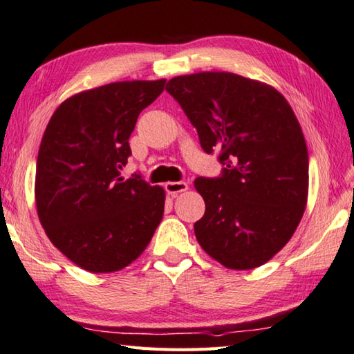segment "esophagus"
Instances as JSON below:
<instances>
[{"mask_svg": "<svg viewBox=\"0 0 354 354\" xmlns=\"http://www.w3.org/2000/svg\"><path fill=\"white\" fill-rule=\"evenodd\" d=\"M164 187H165V192H167L169 195L173 198L178 196L179 193L189 190V184L183 183V181H169V183H165Z\"/></svg>", "mask_w": 354, "mask_h": 354, "instance_id": "34e87169", "label": "esophagus"}]
</instances>
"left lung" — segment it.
Returning a JSON list of instances; mask_svg holds the SVG:
<instances>
[{"instance_id":"1","label":"left lung","mask_w":354,"mask_h":354,"mask_svg":"<svg viewBox=\"0 0 354 354\" xmlns=\"http://www.w3.org/2000/svg\"><path fill=\"white\" fill-rule=\"evenodd\" d=\"M165 90L207 153L223 151V176L195 181L205 203L199 245L232 270L266 264L292 239L308 198V150L293 109L274 87L232 72L175 76Z\"/></svg>"}]
</instances>
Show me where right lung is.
<instances>
[{"label":"right lung","instance_id":"obj_1","mask_svg":"<svg viewBox=\"0 0 354 354\" xmlns=\"http://www.w3.org/2000/svg\"><path fill=\"white\" fill-rule=\"evenodd\" d=\"M165 80L118 81L84 90L55 110L39 144L35 204L47 238L92 273L130 266L164 214L165 190L120 170L138 116Z\"/></svg>","mask_w":354,"mask_h":354}]
</instances>
